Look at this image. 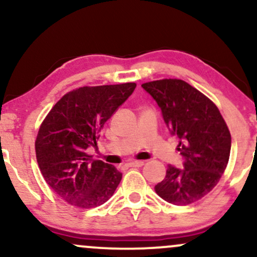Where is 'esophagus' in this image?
<instances>
[{
	"instance_id": "34e87169",
	"label": "esophagus",
	"mask_w": 257,
	"mask_h": 257,
	"mask_svg": "<svg viewBox=\"0 0 257 257\" xmlns=\"http://www.w3.org/2000/svg\"><path fill=\"white\" fill-rule=\"evenodd\" d=\"M144 163V161H132L128 163V167H143Z\"/></svg>"
}]
</instances>
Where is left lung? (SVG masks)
Segmentation results:
<instances>
[{
    "instance_id": "obj_1",
    "label": "left lung",
    "mask_w": 257,
    "mask_h": 257,
    "mask_svg": "<svg viewBox=\"0 0 257 257\" xmlns=\"http://www.w3.org/2000/svg\"><path fill=\"white\" fill-rule=\"evenodd\" d=\"M141 87L156 100L173 135L184 169L168 166L163 181L155 186L161 198L188 205L206 196L220 181L228 163L231 134L217 106L182 79L164 78Z\"/></svg>"
}]
</instances>
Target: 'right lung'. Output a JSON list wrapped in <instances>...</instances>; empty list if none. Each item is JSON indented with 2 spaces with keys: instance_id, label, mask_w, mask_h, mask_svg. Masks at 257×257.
Wrapping results in <instances>:
<instances>
[{
  "instance_id": "1",
  "label": "right lung",
  "mask_w": 257,
  "mask_h": 257,
  "mask_svg": "<svg viewBox=\"0 0 257 257\" xmlns=\"http://www.w3.org/2000/svg\"><path fill=\"white\" fill-rule=\"evenodd\" d=\"M135 83L81 87L66 93L52 107L38 131L35 150L46 182L60 198L90 209L111 198L122 173L91 159L100 131L134 91Z\"/></svg>"
}]
</instances>
